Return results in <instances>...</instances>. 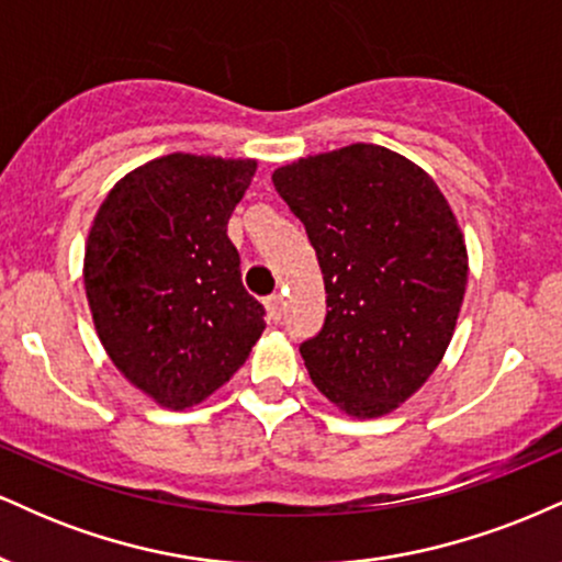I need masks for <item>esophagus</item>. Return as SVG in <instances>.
<instances>
[{"label": "esophagus", "mask_w": 562, "mask_h": 562, "mask_svg": "<svg viewBox=\"0 0 562 562\" xmlns=\"http://www.w3.org/2000/svg\"><path fill=\"white\" fill-rule=\"evenodd\" d=\"M266 310H268V318L273 323H279L283 318V296L281 294H270L266 300Z\"/></svg>", "instance_id": "obj_1"}]
</instances>
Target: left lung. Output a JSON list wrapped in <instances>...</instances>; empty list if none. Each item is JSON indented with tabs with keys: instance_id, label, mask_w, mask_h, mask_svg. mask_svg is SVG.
Segmentation results:
<instances>
[{
	"instance_id": "1",
	"label": "left lung",
	"mask_w": 562,
	"mask_h": 562,
	"mask_svg": "<svg viewBox=\"0 0 562 562\" xmlns=\"http://www.w3.org/2000/svg\"><path fill=\"white\" fill-rule=\"evenodd\" d=\"M273 187L305 223L328 294L321 334L300 347L310 379L349 418L397 411L437 371L463 307L468 249L450 202L379 144L300 157Z\"/></svg>"
}]
</instances>
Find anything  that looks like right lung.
Returning a JSON list of instances; mask_svg holds the SVG:
<instances>
[{
    "label": "right lung",
    "mask_w": 562,
    "mask_h": 562,
    "mask_svg": "<svg viewBox=\"0 0 562 562\" xmlns=\"http://www.w3.org/2000/svg\"><path fill=\"white\" fill-rule=\"evenodd\" d=\"M255 170L257 160L162 155L125 173L91 223L83 286L99 341L168 411L217 392L266 328L226 234Z\"/></svg>",
    "instance_id": "obj_1"
}]
</instances>
